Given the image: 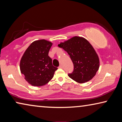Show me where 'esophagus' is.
I'll return each instance as SVG.
<instances>
[{
  "label": "esophagus",
  "mask_w": 122,
  "mask_h": 122,
  "mask_svg": "<svg viewBox=\"0 0 122 122\" xmlns=\"http://www.w3.org/2000/svg\"><path fill=\"white\" fill-rule=\"evenodd\" d=\"M59 68H63V66H62V65H60L59 66Z\"/></svg>",
  "instance_id": "1"
}]
</instances>
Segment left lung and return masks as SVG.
I'll list each match as a JSON object with an SVG mask.
<instances>
[{"mask_svg": "<svg viewBox=\"0 0 122 122\" xmlns=\"http://www.w3.org/2000/svg\"><path fill=\"white\" fill-rule=\"evenodd\" d=\"M58 46L66 51L74 64L70 78L80 83L92 80L100 67V60L93 47L82 37L74 36Z\"/></svg>", "mask_w": 122, "mask_h": 122, "instance_id": "left-lung-1", "label": "left lung"}]
</instances>
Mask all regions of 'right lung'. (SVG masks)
Masks as SVG:
<instances>
[{"instance_id":"1","label":"right lung","mask_w":122,"mask_h":122,"mask_svg":"<svg viewBox=\"0 0 122 122\" xmlns=\"http://www.w3.org/2000/svg\"><path fill=\"white\" fill-rule=\"evenodd\" d=\"M52 43L44 39L35 41L30 45L21 59L20 69L25 79L33 86L48 83L57 69L52 65L48 53Z\"/></svg>"}]
</instances>
